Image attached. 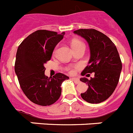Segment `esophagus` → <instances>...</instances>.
<instances>
[{
    "instance_id": "esophagus-1",
    "label": "esophagus",
    "mask_w": 133,
    "mask_h": 133,
    "mask_svg": "<svg viewBox=\"0 0 133 133\" xmlns=\"http://www.w3.org/2000/svg\"><path fill=\"white\" fill-rule=\"evenodd\" d=\"M72 81H74V83H76V84H78V83H80V81H79V79H78V78H72Z\"/></svg>"
}]
</instances>
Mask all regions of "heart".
Segmentation results:
<instances>
[{"label":"heart","mask_w":133,"mask_h":133,"mask_svg":"<svg viewBox=\"0 0 133 133\" xmlns=\"http://www.w3.org/2000/svg\"><path fill=\"white\" fill-rule=\"evenodd\" d=\"M81 44H83V43L81 42L80 41L75 40V41H73V42H72V48H73L77 47V46H79V45H81ZM70 72H71V73H72V72H73V71L71 70V71H70Z\"/></svg>","instance_id":"heart-1"}]
</instances>
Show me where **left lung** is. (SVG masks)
<instances>
[{
  "mask_svg": "<svg viewBox=\"0 0 133 133\" xmlns=\"http://www.w3.org/2000/svg\"><path fill=\"white\" fill-rule=\"evenodd\" d=\"M74 34L83 37L89 44L90 58L88 65L81 75L89 77L94 72V77H81L88 89L81 96L90 104H99L106 100L113 94L118 83L122 71V62L117 48L108 36L94 29H81Z\"/></svg>",
  "mask_w": 133,
  "mask_h": 133,
  "instance_id": "8db88e82",
  "label": "left lung"
}]
</instances>
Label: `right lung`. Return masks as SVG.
<instances>
[{
	"label": "right lung",
	"mask_w": 133,
	"mask_h": 133,
	"mask_svg": "<svg viewBox=\"0 0 133 133\" xmlns=\"http://www.w3.org/2000/svg\"><path fill=\"white\" fill-rule=\"evenodd\" d=\"M64 32L37 30L23 41L16 54L15 71L20 87L34 104L50 105L61 95V85L69 77L58 72L52 77L45 75L44 64L50 61L56 46L64 37Z\"/></svg>",
	"instance_id": "1"
}]
</instances>
